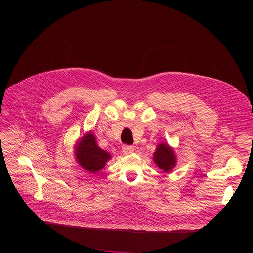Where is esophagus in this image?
I'll return each mask as SVG.
<instances>
[{
	"instance_id": "34e87169",
	"label": "esophagus",
	"mask_w": 253,
	"mask_h": 253,
	"mask_svg": "<svg viewBox=\"0 0 253 253\" xmlns=\"http://www.w3.org/2000/svg\"><path fill=\"white\" fill-rule=\"evenodd\" d=\"M122 152L125 155H130L134 152V147L133 145H123L122 147Z\"/></svg>"
}]
</instances>
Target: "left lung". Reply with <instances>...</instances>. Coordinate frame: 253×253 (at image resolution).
I'll return each instance as SVG.
<instances>
[{"instance_id":"left-lung-1","label":"left lung","mask_w":253,"mask_h":253,"mask_svg":"<svg viewBox=\"0 0 253 253\" xmlns=\"http://www.w3.org/2000/svg\"><path fill=\"white\" fill-rule=\"evenodd\" d=\"M153 160L157 167L169 173L176 166V155L173 148L166 142H160L153 154Z\"/></svg>"}]
</instances>
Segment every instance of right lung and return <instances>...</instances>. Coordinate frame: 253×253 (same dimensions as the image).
<instances>
[{"mask_svg":"<svg viewBox=\"0 0 253 253\" xmlns=\"http://www.w3.org/2000/svg\"><path fill=\"white\" fill-rule=\"evenodd\" d=\"M74 148L77 163L90 173H97L112 159L110 153L98 147L92 132H87L78 139Z\"/></svg>","mask_w":253,"mask_h":253,"instance_id":"obj_1","label":"right lung"}]
</instances>
